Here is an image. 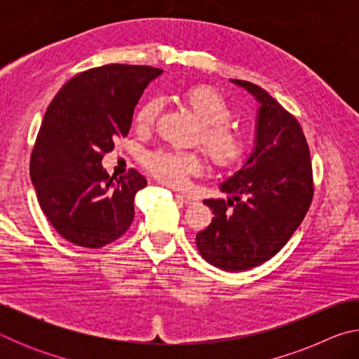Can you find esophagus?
<instances>
[{
    "instance_id": "1",
    "label": "esophagus",
    "mask_w": 359,
    "mask_h": 359,
    "mask_svg": "<svg viewBox=\"0 0 359 359\" xmlns=\"http://www.w3.org/2000/svg\"><path fill=\"white\" fill-rule=\"evenodd\" d=\"M175 198L180 199V201L185 203V204H193V203L198 201L196 196H191V194H184V193H177V194H175Z\"/></svg>"
}]
</instances>
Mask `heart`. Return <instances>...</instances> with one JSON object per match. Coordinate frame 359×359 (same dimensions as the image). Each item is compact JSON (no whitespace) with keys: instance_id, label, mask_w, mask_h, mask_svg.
<instances>
[{"instance_id":"1","label":"heart","mask_w":359,"mask_h":359,"mask_svg":"<svg viewBox=\"0 0 359 359\" xmlns=\"http://www.w3.org/2000/svg\"><path fill=\"white\" fill-rule=\"evenodd\" d=\"M184 100L196 118L201 121V142L217 166H231L244 156L248 144L247 133L228 121L233 115L228 100L209 85L188 88ZM160 112V101L149 100L136 112L141 128L154 125ZM145 166L163 184L182 187L190 175L201 174L204 163L196 151L155 150L145 155Z\"/></svg>"}]
</instances>
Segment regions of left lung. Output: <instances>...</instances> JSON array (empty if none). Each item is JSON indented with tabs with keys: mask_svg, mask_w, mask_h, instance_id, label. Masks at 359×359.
Listing matches in <instances>:
<instances>
[{
	"mask_svg": "<svg viewBox=\"0 0 359 359\" xmlns=\"http://www.w3.org/2000/svg\"><path fill=\"white\" fill-rule=\"evenodd\" d=\"M259 102L255 147L238 172L220 184L228 199H205L212 223L196 234L209 264L228 272L252 269L282 250L311 208V151L293 115L258 85L231 79Z\"/></svg>",
	"mask_w": 359,
	"mask_h": 359,
	"instance_id": "obj_1",
	"label": "left lung"
}]
</instances>
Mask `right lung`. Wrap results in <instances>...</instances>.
Instances as JSON below:
<instances>
[{"instance_id": "right-lung-1", "label": "right lung", "mask_w": 359, "mask_h": 359, "mask_svg": "<svg viewBox=\"0 0 359 359\" xmlns=\"http://www.w3.org/2000/svg\"><path fill=\"white\" fill-rule=\"evenodd\" d=\"M161 69L106 65L66 82L48 104L29 160L38 201L71 244L100 248L126 233L136 193L147 185L136 169L115 179L102 156L128 135L133 112Z\"/></svg>"}]
</instances>
